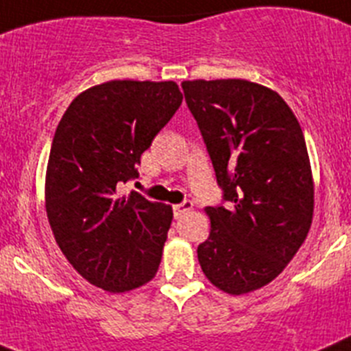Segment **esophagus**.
<instances>
[{
    "label": "esophagus",
    "mask_w": 351,
    "mask_h": 351,
    "mask_svg": "<svg viewBox=\"0 0 351 351\" xmlns=\"http://www.w3.org/2000/svg\"><path fill=\"white\" fill-rule=\"evenodd\" d=\"M192 208H194L192 201H183V203L175 204V206H173V210H175V217H176V219H180L182 215L189 213V211H191Z\"/></svg>",
    "instance_id": "34e87169"
}]
</instances>
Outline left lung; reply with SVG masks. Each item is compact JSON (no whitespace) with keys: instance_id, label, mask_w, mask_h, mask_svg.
Returning <instances> with one entry per match:
<instances>
[{"instance_id":"left-lung-1","label":"left lung","mask_w":351,"mask_h":351,"mask_svg":"<svg viewBox=\"0 0 351 351\" xmlns=\"http://www.w3.org/2000/svg\"><path fill=\"white\" fill-rule=\"evenodd\" d=\"M229 206L204 208L210 236L197 246L217 289L243 295L287 267L313 222L315 183L304 134L283 97L243 78L183 80Z\"/></svg>"}]
</instances>
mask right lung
I'll return each mask as SVG.
<instances>
[{
	"label": "right lung",
	"mask_w": 351,
	"mask_h": 351,
	"mask_svg": "<svg viewBox=\"0 0 351 351\" xmlns=\"http://www.w3.org/2000/svg\"><path fill=\"white\" fill-rule=\"evenodd\" d=\"M176 82L110 80L78 94L59 122L45 175L56 243L80 276L112 293L147 285L159 269L173 208L121 183L182 105Z\"/></svg>",
	"instance_id": "obj_1"
}]
</instances>
